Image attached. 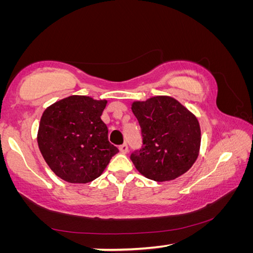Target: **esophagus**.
<instances>
[{
    "mask_svg": "<svg viewBox=\"0 0 253 253\" xmlns=\"http://www.w3.org/2000/svg\"><path fill=\"white\" fill-rule=\"evenodd\" d=\"M119 151H121V153H123V154H126V153L128 152V146H127V144H123V145H121V146H119Z\"/></svg>",
    "mask_w": 253,
    "mask_h": 253,
    "instance_id": "1",
    "label": "esophagus"
}]
</instances>
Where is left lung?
<instances>
[{
    "mask_svg": "<svg viewBox=\"0 0 253 253\" xmlns=\"http://www.w3.org/2000/svg\"><path fill=\"white\" fill-rule=\"evenodd\" d=\"M131 110L142 128L143 146L131 154L136 169L156 182L172 181L186 173L201 146L198 118L169 96L134 101Z\"/></svg>",
    "mask_w": 253,
    "mask_h": 253,
    "instance_id": "left-lung-1",
    "label": "left lung"
}]
</instances>
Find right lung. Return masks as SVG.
Listing matches in <instances>:
<instances>
[{"mask_svg": "<svg viewBox=\"0 0 253 253\" xmlns=\"http://www.w3.org/2000/svg\"><path fill=\"white\" fill-rule=\"evenodd\" d=\"M107 100L69 96L41 116L38 145L51 170L63 181L84 184L99 177L119 151L101 121Z\"/></svg>", "mask_w": 253, "mask_h": 253, "instance_id": "1", "label": "right lung"}]
</instances>
